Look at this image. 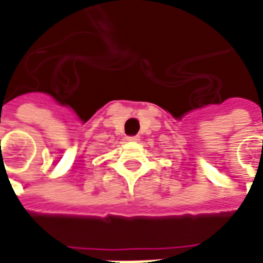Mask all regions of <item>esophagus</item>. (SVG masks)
Instances as JSON below:
<instances>
[{"label":"esophagus","instance_id":"34e87169","mask_svg":"<svg viewBox=\"0 0 263 263\" xmlns=\"http://www.w3.org/2000/svg\"><path fill=\"white\" fill-rule=\"evenodd\" d=\"M127 140L128 142H139V140H140V138H139V136H128Z\"/></svg>","mask_w":263,"mask_h":263}]
</instances>
